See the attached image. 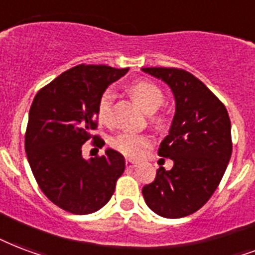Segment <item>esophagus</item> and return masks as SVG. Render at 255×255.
Returning a JSON list of instances; mask_svg holds the SVG:
<instances>
[{
	"instance_id": "esophagus-1",
	"label": "esophagus",
	"mask_w": 255,
	"mask_h": 255,
	"mask_svg": "<svg viewBox=\"0 0 255 255\" xmlns=\"http://www.w3.org/2000/svg\"><path fill=\"white\" fill-rule=\"evenodd\" d=\"M136 166H137V163H136L135 160H131V159H127V160H126V167H127V168H135Z\"/></svg>"
}]
</instances>
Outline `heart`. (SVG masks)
Wrapping results in <instances>:
<instances>
[{"label":"heart","instance_id":"obj_1","mask_svg":"<svg viewBox=\"0 0 255 255\" xmlns=\"http://www.w3.org/2000/svg\"><path fill=\"white\" fill-rule=\"evenodd\" d=\"M133 100L148 114H152L159 110V107L163 104L164 95L160 91L158 85H155L151 81H137L132 85L129 89ZM112 100L114 95L111 89H107L102 93L97 102V119L102 124L110 123L111 111H112ZM152 143L151 136L139 135V133H120L115 136L111 140L112 148L119 151L128 158H139L143 152V149L149 147Z\"/></svg>","mask_w":255,"mask_h":255}]
</instances>
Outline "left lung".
Wrapping results in <instances>:
<instances>
[{"instance_id":"8db88e82","label":"left lung","mask_w":255,"mask_h":255,"mask_svg":"<svg viewBox=\"0 0 255 255\" xmlns=\"http://www.w3.org/2000/svg\"><path fill=\"white\" fill-rule=\"evenodd\" d=\"M164 81L175 99V115L159 155L170 158V171L159 167L141 192L149 209L164 218H182L209 201L230 162L231 123L219 99L190 72L178 68H141Z\"/></svg>"}]
</instances>
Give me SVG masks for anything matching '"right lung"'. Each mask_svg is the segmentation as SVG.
Masks as SVG:
<instances>
[{
  "instance_id": "add662e5",
  "label": "right lung",
  "mask_w": 255,
  "mask_h": 255,
  "mask_svg": "<svg viewBox=\"0 0 255 255\" xmlns=\"http://www.w3.org/2000/svg\"><path fill=\"white\" fill-rule=\"evenodd\" d=\"M128 68L77 65L40 89L29 110L25 151L46 198L68 213L84 215L106 206L126 168L124 156L107 148L103 156L84 159L81 147L97 124V102Z\"/></svg>"
}]
</instances>
